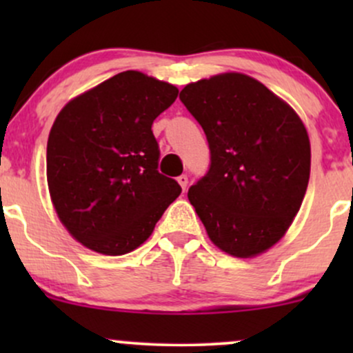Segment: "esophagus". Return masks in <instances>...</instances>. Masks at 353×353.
Listing matches in <instances>:
<instances>
[{
  "mask_svg": "<svg viewBox=\"0 0 353 353\" xmlns=\"http://www.w3.org/2000/svg\"><path fill=\"white\" fill-rule=\"evenodd\" d=\"M177 182H179L181 184V188H182V190H185V188H188V182H189V177L185 176V174H182V176H179L177 177Z\"/></svg>",
  "mask_w": 353,
  "mask_h": 353,
  "instance_id": "esophagus-1",
  "label": "esophagus"
}]
</instances>
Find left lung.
Returning <instances> with one entry per match:
<instances>
[{"label": "left lung", "mask_w": 353, "mask_h": 353, "mask_svg": "<svg viewBox=\"0 0 353 353\" xmlns=\"http://www.w3.org/2000/svg\"><path fill=\"white\" fill-rule=\"evenodd\" d=\"M179 99L209 143V171L188 197L210 241L236 257L264 252L292 224L309 184L302 121L264 84L239 72L190 83Z\"/></svg>", "instance_id": "left-lung-1"}]
</instances>
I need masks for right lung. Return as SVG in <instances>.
Returning a JSON list of instances; mask_svg holds the SVG:
<instances>
[{"label":"right lung","mask_w":353,"mask_h":353,"mask_svg":"<svg viewBox=\"0 0 353 353\" xmlns=\"http://www.w3.org/2000/svg\"><path fill=\"white\" fill-rule=\"evenodd\" d=\"M179 89L124 71L68 103L46 149L51 201L59 221L88 249L123 255L152 234L181 194L157 171L152 123Z\"/></svg>","instance_id":"1"}]
</instances>
